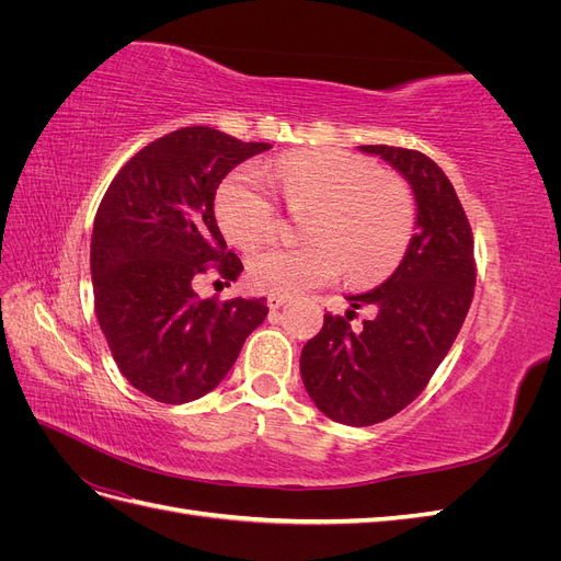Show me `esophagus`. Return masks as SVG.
I'll use <instances>...</instances> for the list:
<instances>
[{
	"label": "esophagus",
	"instance_id": "1",
	"mask_svg": "<svg viewBox=\"0 0 561 561\" xmlns=\"http://www.w3.org/2000/svg\"><path fill=\"white\" fill-rule=\"evenodd\" d=\"M266 304H268L271 311H276V309L283 307V304H287V297H283V295H268Z\"/></svg>",
	"mask_w": 561,
	"mask_h": 561
}]
</instances>
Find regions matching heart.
<instances>
[{
    "label": "heart",
    "instance_id": "b5f03b06",
    "mask_svg": "<svg viewBox=\"0 0 561 561\" xmlns=\"http://www.w3.org/2000/svg\"><path fill=\"white\" fill-rule=\"evenodd\" d=\"M276 184L287 203H313L304 222L311 241L266 245L248 260L252 285L271 295H297L328 285L344 266L353 280H377L398 266L412 241L416 206L404 180L365 157L336 149L293 151L264 171L239 168L215 194V217L229 241L254 245L276 227Z\"/></svg>",
    "mask_w": 561,
    "mask_h": 561
}]
</instances>
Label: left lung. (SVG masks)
<instances>
[{
  "mask_svg": "<svg viewBox=\"0 0 561 561\" xmlns=\"http://www.w3.org/2000/svg\"><path fill=\"white\" fill-rule=\"evenodd\" d=\"M410 182L416 233L396 274L375 290L351 295L346 316L325 313L301 348V379L318 410L346 426H371L404 410L423 388L468 316L474 293V245L451 182L416 149L363 145ZM376 318L350 328L355 308Z\"/></svg>",
  "mask_w": 561,
  "mask_h": 561,
  "instance_id": "1",
  "label": "left lung"
}]
</instances>
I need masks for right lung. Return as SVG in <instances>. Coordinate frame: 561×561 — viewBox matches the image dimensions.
Returning a JSON list of instances; mask_svg holds the SVG:
<instances>
[{"mask_svg": "<svg viewBox=\"0 0 561 561\" xmlns=\"http://www.w3.org/2000/svg\"><path fill=\"white\" fill-rule=\"evenodd\" d=\"M271 145L190 126L149 142L116 173L91 239L95 316L122 375L157 402L198 400L227 377L260 328L266 299H201L194 278L227 283L241 260L219 233L213 201L231 168Z\"/></svg>", "mask_w": 561, "mask_h": 561, "instance_id": "add662e5", "label": "right lung"}]
</instances>
